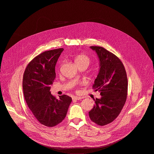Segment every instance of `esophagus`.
<instances>
[{
  "label": "esophagus",
  "mask_w": 154,
  "mask_h": 154,
  "mask_svg": "<svg viewBox=\"0 0 154 154\" xmlns=\"http://www.w3.org/2000/svg\"><path fill=\"white\" fill-rule=\"evenodd\" d=\"M82 98V97H73V98H72V99H73V100H81Z\"/></svg>",
  "instance_id": "34e87169"
}]
</instances>
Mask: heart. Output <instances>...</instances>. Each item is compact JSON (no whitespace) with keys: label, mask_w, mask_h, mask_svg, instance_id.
<instances>
[{"label":"heart","mask_w":154,"mask_h":154,"mask_svg":"<svg viewBox=\"0 0 154 154\" xmlns=\"http://www.w3.org/2000/svg\"><path fill=\"white\" fill-rule=\"evenodd\" d=\"M75 63L78 66H82V65L88 66L90 62V58L86 54L81 53L76 54L75 56Z\"/></svg>","instance_id":"1"}]
</instances>
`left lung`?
Returning <instances> with one entry per match:
<instances>
[{
	"label": "left lung",
	"mask_w": 154,
	"mask_h": 154,
	"mask_svg": "<svg viewBox=\"0 0 154 154\" xmlns=\"http://www.w3.org/2000/svg\"><path fill=\"white\" fill-rule=\"evenodd\" d=\"M90 48L100 59V69L93 88L100 91L101 98L94 100L95 105L88 114L92 121L101 126L113 121L121 112L127 99L128 81L119 57L102 47Z\"/></svg>",
	"instance_id": "1"
}]
</instances>
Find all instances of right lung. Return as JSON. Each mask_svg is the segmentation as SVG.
Masks as SVG:
<instances>
[{"label":"right lung","mask_w":154,"mask_h":154,"mask_svg":"<svg viewBox=\"0 0 154 154\" xmlns=\"http://www.w3.org/2000/svg\"><path fill=\"white\" fill-rule=\"evenodd\" d=\"M63 48L45 51L27 65L22 81L25 101L41 124L54 127L66 116L72 98L63 95L59 100L50 93V85L56 78L55 66Z\"/></svg>","instance_id":"right-lung-1"}]
</instances>
